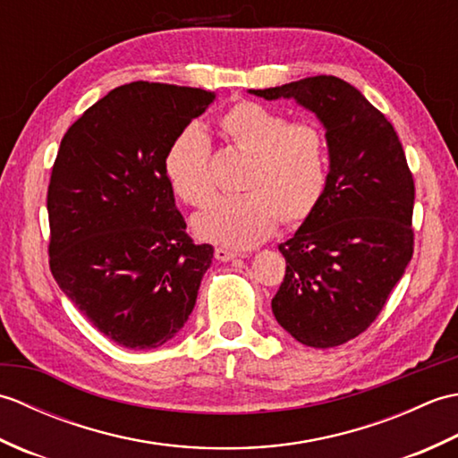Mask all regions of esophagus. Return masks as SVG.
<instances>
[{"label":"esophagus","instance_id":"obj_1","mask_svg":"<svg viewBox=\"0 0 458 458\" xmlns=\"http://www.w3.org/2000/svg\"><path fill=\"white\" fill-rule=\"evenodd\" d=\"M214 258H216L218 261H230V259L238 258V251H232L226 248H216L214 250Z\"/></svg>","mask_w":458,"mask_h":458}]
</instances>
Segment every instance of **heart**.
Wrapping results in <instances>:
<instances>
[{"label":"heart","instance_id":"1","mask_svg":"<svg viewBox=\"0 0 458 458\" xmlns=\"http://www.w3.org/2000/svg\"><path fill=\"white\" fill-rule=\"evenodd\" d=\"M228 141L251 155L236 197H216L192 218L194 234L234 250L254 248L285 224L307 220L328 181V145L315 123H291L285 114L259 102H238L220 118ZM165 171L174 194L199 207L214 192L210 141L189 125L173 141Z\"/></svg>","mask_w":458,"mask_h":458}]
</instances>
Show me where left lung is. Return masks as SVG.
<instances>
[{"label": "left lung", "mask_w": 458, "mask_h": 458, "mask_svg": "<svg viewBox=\"0 0 458 458\" xmlns=\"http://www.w3.org/2000/svg\"><path fill=\"white\" fill-rule=\"evenodd\" d=\"M250 94L295 100L327 131V189L279 246L287 267L271 310L301 344H344L374 323L413 256L415 187L400 138L362 92L336 76Z\"/></svg>", "instance_id": "1"}]
</instances>
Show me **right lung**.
<instances>
[{
    "label": "right lung",
    "mask_w": 458,
    "mask_h": 458,
    "mask_svg": "<svg viewBox=\"0 0 458 458\" xmlns=\"http://www.w3.org/2000/svg\"><path fill=\"white\" fill-rule=\"evenodd\" d=\"M214 98L187 86L123 84L61 141L47 194L48 264L74 307L123 348L169 343L212 264L214 248L187 234L165 159Z\"/></svg>",
    "instance_id": "add662e5"
}]
</instances>
